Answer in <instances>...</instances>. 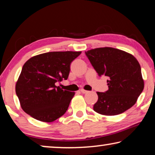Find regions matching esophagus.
Listing matches in <instances>:
<instances>
[{"mask_svg":"<svg viewBox=\"0 0 155 155\" xmlns=\"http://www.w3.org/2000/svg\"><path fill=\"white\" fill-rule=\"evenodd\" d=\"M80 92H81V93H82V94H87V93L89 92V91L82 89V90H80Z\"/></svg>","mask_w":155,"mask_h":155,"instance_id":"esophagus-1","label":"esophagus"}]
</instances>
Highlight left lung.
<instances>
[{"label":"left lung","instance_id":"left-lung-1","mask_svg":"<svg viewBox=\"0 0 155 155\" xmlns=\"http://www.w3.org/2000/svg\"><path fill=\"white\" fill-rule=\"evenodd\" d=\"M99 76L105 75L109 90L97 92L98 101L94 111L106 116L124 113L136 103L144 89L141 68L133 55L111 47L97 48L85 51Z\"/></svg>","mask_w":155,"mask_h":155}]
</instances>
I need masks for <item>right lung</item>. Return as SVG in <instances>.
Masks as SVG:
<instances>
[{"label":"right lung","mask_w":155,"mask_h":155,"mask_svg":"<svg viewBox=\"0 0 155 155\" xmlns=\"http://www.w3.org/2000/svg\"><path fill=\"white\" fill-rule=\"evenodd\" d=\"M81 51H54L31 57L23 65L15 85L25 113L43 122H53L68 110L75 92L56 82L68 78L70 65Z\"/></svg>","instance_id":"right-lung-1"}]
</instances>
